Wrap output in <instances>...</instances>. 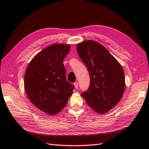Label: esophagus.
Masks as SVG:
<instances>
[{"mask_svg": "<svg viewBox=\"0 0 149 149\" xmlns=\"http://www.w3.org/2000/svg\"><path fill=\"white\" fill-rule=\"evenodd\" d=\"M74 88L76 89V88H78V83H77V82H75L74 83Z\"/></svg>", "mask_w": 149, "mask_h": 149, "instance_id": "1", "label": "esophagus"}]
</instances>
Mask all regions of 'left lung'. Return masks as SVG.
I'll list each match as a JSON object with an SVG mask.
<instances>
[{"label":"left lung","mask_w":149,"mask_h":149,"mask_svg":"<svg viewBox=\"0 0 149 149\" xmlns=\"http://www.w3.org/2000/svg\"><path fill=\"white\" fill-rule=\"evenodd\" d=\"M76 49L90 76L89 88L81 96L97 113H106L116 106L124 94L123 67L104 47L96 41L79 43Z\"/></svg>","instance_id":"obj_1"}]
</instances>
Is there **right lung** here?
<instances>
[{"label":"right lung","instance_id":"obj_1","mask_svg":"<svg viewBox=\"0 0 149 149\" xmlns=\"http://www.w3.org/2000/svg\"><path fill=\"white\" fill-rule=\"evenodd\" d=\"M70 48L61 43L47 47L33 57L25 71L24 86L29 100L49 115L63 109L74 88L67 81L63 63Z\"/></svg>","mask_w":149,"mask_h":149}]
</instances>
